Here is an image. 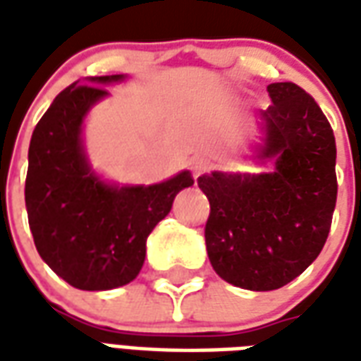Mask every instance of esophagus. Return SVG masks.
<instances>
[{
    "label": "esophagus",
    "instance_id": "34e87169",
    "mask_svg": "<svg viewBox=\"0 0 361 361\" xmlns=\"http://www.w3.org/2000/svg\"><path fill=\"white\" fill-rule=\"evenodd\" d=\"M209 170V162L204 160V158H193V162H191V172H193V178H199V176H203L204 172Z\"/></svg>",
    "mask_w": 361,
    "mask_h": 361
}]
</instances>
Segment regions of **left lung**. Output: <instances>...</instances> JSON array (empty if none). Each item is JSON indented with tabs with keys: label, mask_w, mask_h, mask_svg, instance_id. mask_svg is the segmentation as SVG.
<instances>
[{
	"label": "left lung",
	"mask_w": 361,
	"mask_h": 361,
	"mask_svg": "<svg viewBox=\"0 0 361 361\" xmlns=\"http://www.w3.org/2000/svg\"><path fill=\"white\" fill-rule=\"evenodd\" d=\"M267 92L263 157L276 170L197 180L211 203L204 242L212 269L255 292L282 288L317 259L338 189L333 127L313 96L295 82H272Z\"/></svg>",
	"instance_id": "obj_1"
}]
</instances>
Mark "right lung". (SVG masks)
Returning <instances> with one entry per match:
<instances>
[{
    "instance_id": "obj_1",
    "label": "right lung",
    "mask_w": 361,
    "mask_h": 361,
    "mask_svg": "<svg viewBox=\"0 0 361 361\" xmlns=\"http://www.w3.org/2000/svg\"><path fill=\"white\" fill-rule=\"evenodd\" d=\"M123 75L73 82L36 123L28 147L25 203L40 257L79 290H111L139 274L147 238L172 209L189 172L149 188H111L89 170L81 147L85 114L108 94L98 85Z\"/></svg>"
}]
</instances>
